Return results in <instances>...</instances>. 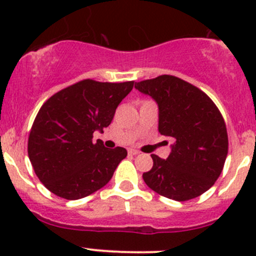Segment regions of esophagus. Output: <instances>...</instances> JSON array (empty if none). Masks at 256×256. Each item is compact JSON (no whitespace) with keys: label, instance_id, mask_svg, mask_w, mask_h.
Here are the masks:
<instances>
[{"label":"esophagus","instance_id":"obj_1","mask_svg":"<svg viewBox=\"0 0 256 256\" xmlns=\"http://www.w3.org/2000/svg\"><path fill=\"white\" fill-rule=\"evenodd\" d=\"M128 154H132V156H136V154H140V152L138 151V150H135V148H128Z\"/></svg>","mask_w":256,"mask_h":256}]
</instances>
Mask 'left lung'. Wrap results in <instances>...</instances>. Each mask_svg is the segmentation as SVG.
Listing matches in <instances>:
<instances>
[{
  "label": "left lung",
  "instance_id": "1",
  "mask_svg": "<svg viewBox=\"0 0 256 256\" xmlns=\"http://www.w3.org/2000/svg\"><path fill=\"white\" fill-rule=\"evenodd\" d=\"M158 106V132L172 138L166 160L151 154L154 166L142 178L170 200L203 194L220 176L228 154L226 122L210 98L194 85L172 76L135 82Z\"/></svg>",
  "mask_w": 256,
  "mask_h": 256
}]
</instances>
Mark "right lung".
Listing matches in <instances>:
<instances>
[{
  "instance_id": "1",
  "label": "right lung",
  "mask_w": 256,
  "mask_h": 256,
  "mask_svg": "<svg viewBox=\"0 0 256 256\" xmlns=\"http://www.w3.org/2000/svg\"><path fill=\"white\" fill-rule=\"evenodd\" d=\"M134 82L82 80L50 96L38 112L28 138V156L40 182L66 200H80L104 187L128 156L124 147L92 142L104 132Z\"/></svg>"
}]
</instances>
